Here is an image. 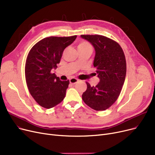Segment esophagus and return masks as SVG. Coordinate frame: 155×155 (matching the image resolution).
Here are the masks:
<instances>
[{"instance_id": "obj_1", "label": "esophagus", "mask_w": 155, "mask_h": 155, "mask_svg": "<svg viewBox=\"0 0 155 155\" xmlns=\"http://www.w3.org/2000/svg\"><path fill=\"white\" fill-rule=\"evenodd\" d=\"M78 81V80L75 78H71L70 79V82L71 84H75L76 83H77Z\"/></svg>"}]
</instances>
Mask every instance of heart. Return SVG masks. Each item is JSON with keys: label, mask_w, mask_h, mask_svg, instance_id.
I'll return each mask as SVG.
<instances>
[{"label": "heart", "mask_w": 155, "mask_h": 155, "mask_svg": "<svg viewBox=\"0 0 155 155\" xmlns=\"http://www.w3.org/2000/svg\"><path fill=\"white\" fill-rule=\"evenodd\" d=\"M89 47H91L89 43H87L86 42H82L81 43H80L78 45V49L80 48H89Z\"/></svg>", "instance_id": "1"}]
</instances>
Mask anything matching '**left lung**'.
I'll return each instance as SVG.
<instances>
[{
  "mask_svg": "<svg viewBox=\"0 0 155 155\" xmlns=\"http://www.w3.org/2000/svg\"><path fill=\"white\" fill-rule=\"evenodd\" d=\"M95 49L94 66L100 81L91 87L86 82L82 94L84 103L96 111L106 110L118 99L125 82L126 60L120 45L113 40L99 35H82Z\"/></svg>",
  "mask_w": 155,
  "mask_h": 155,
  "instance_id": "obj_1",
  "label": "left lung"
}]
</instances>
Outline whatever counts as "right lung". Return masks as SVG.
Wrapping results in <instances>:
<instances>
[{
    "label": "right lung",
    "instance_id": "add662e5",
    "mask_svg": "<svg viewBox=\"0 0 155 155\" xmlns=\"http://www.w3.org/2000/svg\"><path fill=\"white\" fill-rule=\"evenodd\" d=\"M77 35L49 37L40 40L30 51L25 64V78L31 96L45 108L61 103L66 96L70 81H61L52 69L57 68L64 49Z\"/></svg>",
    "mask_w": 155,
    "mask_h": 155
}]
</instances>
